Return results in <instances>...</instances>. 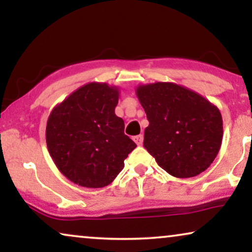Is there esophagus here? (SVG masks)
<instances>
[{"label":"esophagus","mask_w":252,"mask_h":252,"mask_svg":"<svg viewBox=\"0 0 252 252\" xmlns=\"http://www.w3.org/2000/svg\"><path fill=\"white\" fill-rule=\"evenodd\" d=\"M133 140H135V143L137 144V145H142V144H143V140H144V136H143V135H138V136H136L135 138H133Z\"/></svg>","instance_id":"esophagus-1"}]
</instances>
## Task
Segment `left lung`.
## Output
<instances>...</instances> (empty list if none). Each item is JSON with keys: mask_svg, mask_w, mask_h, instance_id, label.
Instances as JSON below:
<instances>
[{"mask_svg": "<svg viewBox=\"0 0 252 252\" xmlns=\"http://www.w3.org/2000/svg\"><path fill=\"white\" fill-rule=\"evenodd\" d=\"M136 95L149 126L144 147L174 177L197 176L209 168L222 143V116L199 93L172 82L140 84Z\"/></svg>", "mask_w": 252, "mask_h": 252, "instance_id": "left-lung-1", "label": "left lung"}]
</instances>
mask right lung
Returning <instances> with one entry per match:
<instances>
[{"label":"right lung","mask_w":252,"mask_h":252,"mask_svg":"<svg viewBox=\"0 0 252 252\" xmlns=\"http://www.w3.org/2000/svg\"><path fill=\"white\" fill-rule=\"evenodd\" d=\"M119 98L117 86L87 83L49 114L47 149L60 172L77 186H108L137 146L124 135V121L115 114Z\"/></svg>","instance_id":"right-lung-1"}]
</instances>
